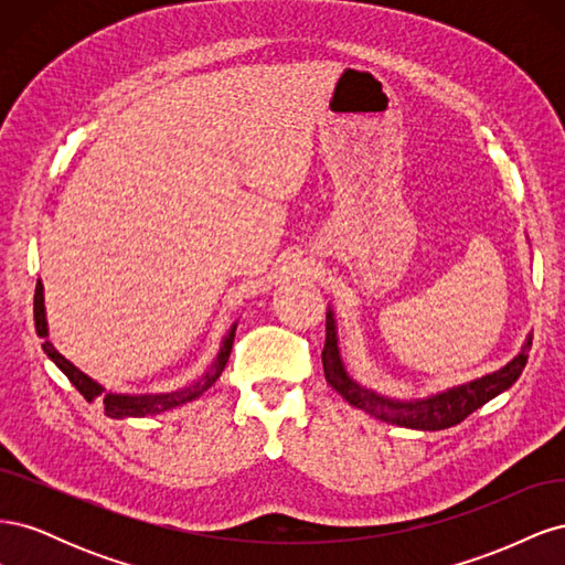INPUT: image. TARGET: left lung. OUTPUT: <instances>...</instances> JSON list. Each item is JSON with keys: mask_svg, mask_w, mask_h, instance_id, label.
Returning <instances> with one entry per match:
<instances>
[{"mask_svg": "<svg viewBox=\"0 0 565 565\" xmlns=\"http://www.w3.org/2000/svg\"><path fill=\"white\" fill-rule=\"evenodd\" d=\"M530 347H533V337L525 339L521 351L511 358L504 367L483 374V377L434 393V396H426V398L398 401V398H386L382 393L365 388L349 377L337 347L334 313L328 311V320H324L322 370H324V380H328V384L339 393V396L347 398L353 407L363 409V413L388 424L405 426V429L440 431V429H450V426L459 422H465L471 413H476L478 407H483L488 401L500 396L502 391H507L511 384H514L527 363Z\"/></svg>", "mask_w": 565, "mask_h": 565, "instance_id": "8db88e82", "label": "left lung"}]
</instances>
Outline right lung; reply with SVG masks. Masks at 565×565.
<instances>
[{
	"mask_svg": "<svg viewBox=\"0 0 565 565\" xmlns=\"http://www.w3.org/2000/svg\"><path fill=\"white\" fill-rule=\"evenodd\" d=\"M235 328L237 324H231V330L226 332L224 341H221V349L214 358V363L204 370L202 377L198 382H193L191 386L185 388H179V391H169V393H113V391H106L104 386H100L98 382H94L92 377H87L82 370H77L71 361H65V358L51 347V341L46 339L49 337V328H46V311H44V287H42V280H38V287H35V330L38 334L44 339V353L51 358L58 365V370L65 374L67 380L73 382V386L82 393L84 398H87L89 403L94 398H104V405H106V415L113 417V419H122V417H148V415H160L164 413V409H172V407H179L183 403H191L195 398H200L204 391H207L216 380L218 374L224 372L226 363H228V355H231V349H233V339H235Z\"/></svg>",
	"mask_w": 565,
	"mask_h": 565,
	"instance_id": "add662e5",
	"label": "right lung"
}]
</instances>
